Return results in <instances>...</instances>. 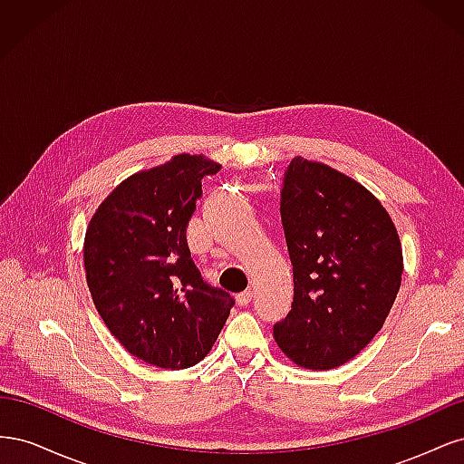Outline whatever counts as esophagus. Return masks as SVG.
Returning a JSON list of instances; mask_svg holds the SVG:
<instances>
[{
	"mask_svg": "<svg viewBox=\"0 0 464 464\" xmlns=\"http://www.w3.org/2000/svg\"><path fill=\"white\" fill-rule=\"evenodd\" d=\"M251 298H254V292L251 290H246V292H240L236 296V302H237V305H247L249 302H251Z\"/></svg>",
	"mask_w": 464,
	"mask_h": 464,
	"instance_id": "esophagus-1",
	"label": "esophagus"
}]
</instances>
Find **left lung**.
Returning <instances> with one entry per match:
<instances>
[{
    "label": "left lung",
    "instance_id": "1",
    "mask_svg": "<svg viewBox=\"0 0 464 464\" xmlns=\"http://www.w3.org/2000/svg\"><path fill=\"white\" fill-rule=\"evenodd\" d=\"M280 218L294 302L275 323V341L302 368H339L370 344L397 298V228L358 181L300 157L285 172Z\"/></svg>",
    "mask_w": 464,
    "mask_h": 464
}]
</instances>
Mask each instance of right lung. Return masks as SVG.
I'll return each mask as SVG.
<instances>
[{"instance_id":"1","label":"right lung","mask_w":464,"mask_h":464,"mask_svg":"<svg viewBox=\"0 0 464 464\" xmlns=\"http://www.w3.org/2000/svg\"><path fill=\"white\" fill-rule=\"evenodd\" d=\"M218 170L205 157L178 154L121 181L87 228L82 256L96 310L121 346L152 366H195L234 305L205 283L186 237L201 179Z\"/></svg>"}]
</instances>
